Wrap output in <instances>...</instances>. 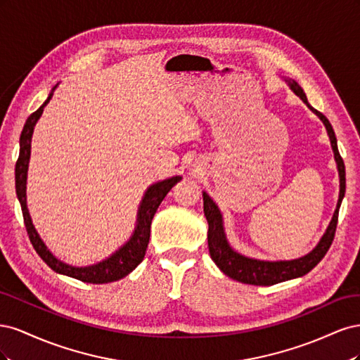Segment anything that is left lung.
<instances>
[{
	"instance_id": "1",
	"label": "left lung",
	"mask_w": 360,
	"mask_h": 360,
	"mask_svg": "<svg viewBox=\"0 0 360 360\" xmlns=\"http://www.w3.org/2000/svg\"><path fill=\"white\" fill-rule=\"evenodd\" d=\"M287 82L290 85V89L296 93L300 99L307 103L309 110L321 120L323 124L326 126V130H328L335 160L338 165V174H340V198H338L336 209L328 230H326V233L323 234L319 245L315 246L309 254L296 259L264 261V259L249 258L236 252L226 240L221 210L217 209V205L213 202V200L209 197V195L202 192L204 214H205L207 222H209L207 240H209L210 257L216 263V266L219 267L226 276H230L238 282H243V284H249V285H275V284H279V282L307 275L308 271H311L315 266H317L333 242L336 225H338V213H340V207L345 193V167H344V160L340 155V151H338L336 136H335L332 124L321 112L314 110V108L308 103L307 94L303 93L302 86L296 81H287Z\"/></svg>"
}]
</instances>
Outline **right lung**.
<instances>
[{
	"instance_id": "add662e5",
	"label": "right lung",
	"mask_w": 360,
	"mask_h": 360,
	"mask_svg": "<svg viewBox=\"0 0 360 360\" xmlns=\"http://www.w3.org/2000/svg\"><path fill=\"white\" fill-rule=\"evenodd\" d=\"M56 89L57 85L51 90L48 99L43 102V105L39 108V110L32 112L27 118L22 134H20L19 158L15 168L16 195L20 202V209H22L24 222H25L30 242L32 248L36 249V252L40 255V258L45 261L53 271L75 278V279H79L82 282H89V284H108V282H114L127 276L130 271H132L141 261L144 259L148 240H150V226H151V221H153V216L158 210V207L160 205L162 200L167 197V193L172 189V186H176V184L181 180V177L176 176V177L158 181L155 184H151V186L146 191L143 201L139 204L136 226L132 237H130L129 242H126L118 250H115L110 258H106L101 261V263L93 264V266L75 267V266L63 263L61 259L53 257V254L46 248V245L43 243L40 236L36 231L34 225L31 222L28 207H27V171H28V162L31 155V136H32V132H34V126L43 112V108H45L52 99V94Z\"/></svg>"
}]
</instances>
